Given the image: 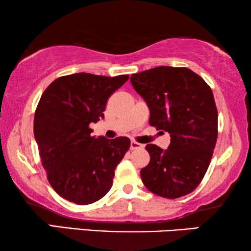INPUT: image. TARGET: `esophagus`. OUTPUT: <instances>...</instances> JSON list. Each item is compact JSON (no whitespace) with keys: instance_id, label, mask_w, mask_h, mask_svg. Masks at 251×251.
Returning a JSON list of instances; mask_svg holds the SVG:
<instances>
[{"instance_id":"34e87169","label":"esophagus","mask_w":251,"mask_h":251,"mask_svg":"<svg viewBox=\"0 0 251 251\" xmlns=\"http://www.w3.org/2000/svg\"><path fill=\"white\" fill-rule=\"evenodd\" d=\"M140 147H143L142 144L135 142V140H132L131 143H130V150H137V149H140Z\"/></svg>"}]
</instances>
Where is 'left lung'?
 <instances>
[{
	"label": "left lung",
	"mask_w": 251,
	"mask_h": 251,
	"mask_svg": "<svg viewBox=\"0 0 251 251\" xmlns=\"http://www.w3.org/2000/svg\"><path fill=\"white\" fill-rule=\"evenodd\" d=\"M130 81L149 106L150 125L171 137L167 150L146 145L151 160L140 170L144 185L167 199L191 193L207 173L217 140L210 87L186 67H155L132 74Z\"/></svg>",
	"instance_id": "left-lung-1"
}]
</instances>
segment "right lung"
I'll return each instance as SVG.
<instances>
[{"label":"right lung","instance_id":"add662e5","mask_svg":"<svg viewBox=\"0 0 251 251\" xmlns=\"http://www.w3.org/2000/svg\"><path fill=\"white\" fill-rule=\"evenodd\" d=\"M129 75L108 77L76 73L46 89L34 116V137L54 191L76 204L100 200L111 190L114 170L130 139L91 136L89 125L104 119L106 102Z\"/></svg>","mask_w":251,"mask_h":251}]
</instances>
